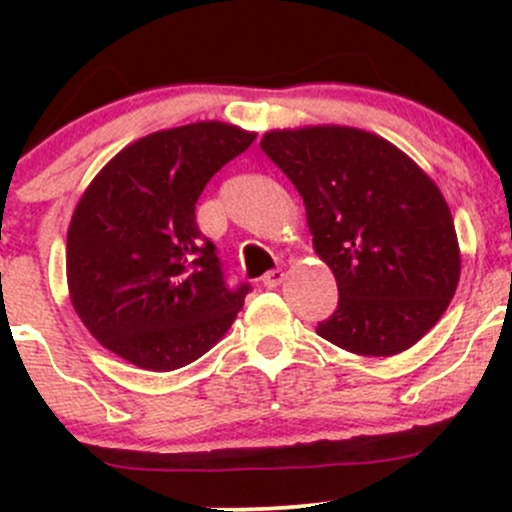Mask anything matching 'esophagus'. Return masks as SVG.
<instances>
[{
    "label": "esophagus",
    "instance_id": "1",
    "mask_svg": "<svg viewBox=\"0 0 512 512\" xmlns=\"http://www.w3.org/2000/svg\"><path fill=\"white\" fill-rule=\"evenodd\" d=\"M281 281H284V272H281V269H272V272L262 276V286H267V289H276Z\"/></svg>",
    "mask_w": 512,
    "mask_h": 512
}]
</instances>
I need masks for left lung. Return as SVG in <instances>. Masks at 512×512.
I'll return each instance as SVG.
<instances>
[{
	"label": "left lung",
	"instance_id": "left-lung-1",
	"mask_svg": "<svg viewBox=\"0 0 512 512\" xmlns=\"http://www.w3.org/2000/svg\"><path fill=\"white\" fill-rule=\"evenodd\" d=\"M260 146L303 197L313 248L337 279L339 305L317 334L358 356L414 346L448 310L462 269L436 182L366 129H272Z\"/></svg>",
	"mask_w": 512,
	"mask_h": 512
}]
</instances>
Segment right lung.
Here are the masks:
<instances>
[{"mask_svg":"<svg viewBox=\"0 0 512 512\" xmlns=\"http://www.w3.org/2000/svg\"><path fill=\"white\" fill-rule=\"evenodd\" d=\"M255 137L216 120L161 129L125 146L86 187L67 231V286L105 349L166 373L233 325L250 286L228 289L195 204Z\"/></svg>","mask_w":512,"mask_h":512,"instance_id":"add662e5","label":"right lung"}]
</instances>
